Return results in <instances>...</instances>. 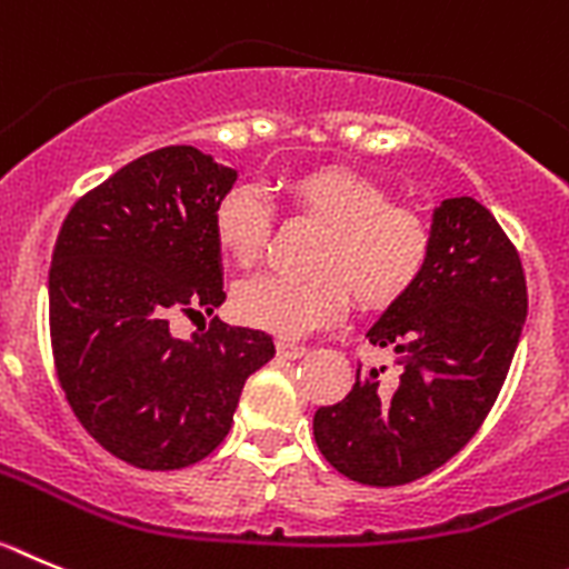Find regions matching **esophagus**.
I'll return each instance as SVG.
<instances>
[{"instance_id":"esophagus-1","label":"esophagus","mask_w":569,"mask_h":569,"mask_svg":"<svg viewBox=\"0 0 569 569\" xmlns=\"http://www.w3.org/2000/svg\"><path fill=\"white\" fill-rule=\"evenodd\" d=\"M306 351H309V348L300 346V342L283 340V337H280V340H278V355L286 357V360H297V357H303Z\"/></svg>"}]
</instances>
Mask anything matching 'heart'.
<instances>
[{
  "mask_svg": "<svg viewBox=\"0 0 569 569\" xmlns=\"http://www.w3.org/2000/svg\"><path fill=\"white\" fill-rule=\"evenodd\" d=\"M289 201L326 234L306 278L258 274L232 291V315L252 329L295 337L329 326L348 306L382 309L422 278L431 258V229L422 214L388 203L386 189L346 167H320L289 181ZM214 240L238 266L258 263L272 234V207L252 183H238L212 214Z\"/></svg>",
  "mask_w": 569,
  "mask_h": 569,
  "instance_id": "heart-1",
  "label": "heart"
}]
</instances>
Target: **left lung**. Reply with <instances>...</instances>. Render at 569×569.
I'll list each match as a JSON object with an SVG mask.
<instances>
[{
  "label": "left lung",
  "mask_w": 569,
  "mask_h": 569,
  "mask_svg": "<svg viewBox=\"0 0 569 569\" xmlns=\"http://www.w3.org/2000/svg\"><path fill=\"white\" fill-rule=\"evenodd\" d=\"M527 317L521 260L493 214L448 198L431 214V258L411 291L366 331L393 351L357 371L355 388L315 413V442L342 476L393 488L442 468L468 445L508 377Z\"/></svg>",
  "instance_id": "8db88e82"
}]
</instances>
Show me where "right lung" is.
Here are the masks:
<instances>
[{
    "label": "right lung",
    "mask_w": 569,
    "mask_h": 569,
    "mask_svg": "<svg viewBox=\"0 0 569 569\" xmlns=\"http://www.w3.org/2000/svg\"><path fill=\"white\" fill-rule=\"evenodd\" d=\"M234 181L238 170L198 147H163L61 223L48 280L56 371L84 431L132 468L209 457L249 373L274 357L266 331L218 317L189 340L170 331L176 311L212 315L227 300L212 214Z\"/></svg>",
    "instance_id": "obj_1"
}]
</instances>
